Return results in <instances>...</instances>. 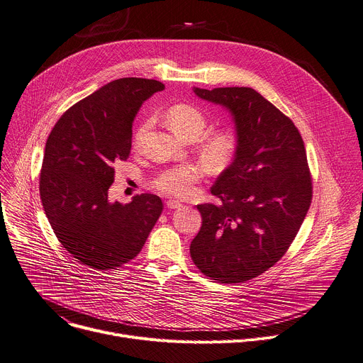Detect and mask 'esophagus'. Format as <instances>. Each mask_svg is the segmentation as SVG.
<instances>
[{
    "label": "esophagus",
    "mask_w": 363,
    "mask_h": 363,
    "mask_svg": "<svg viewBox=\"0 0 363 363\" xmlns=\"http://www.w3.org/2000/svg\"><path fill=\"white\" fill-rule=\"evenodd\" d=\"M167 207L171 208V210H175V208H181L182 207V203L178 201V200H168L167 201Z\"/></svg>",
    "instance_id": "obj_1"
}]
</instances>
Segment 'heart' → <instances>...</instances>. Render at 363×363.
<instances>
[{
    "label": "heart",
    "mask_w": 363,
    "mask_h": 363,
    "mask_svg": "<svg viewBox=\"0 0 363 363\" xmlns=\"http://www.w3.org/2000/svg\"><path fill=\"white\" fill-rule=\"evenodd\" d=\"M168 125L174 133L184 140L199 139L206 130L207 118L204 113L191 104H175L164 114ZM150 127V121H145L135 136V145L139 146L146 131ZM200 152L204 160L213 168H224L233 160L238 152V139L232 130L214 128L207 131L201 139ZM203 169L196 164L185 163L179 167L160 171L152 181V185L159 192L168 195H186L192 189V185L203 179Z\"/></svg>",
    "instance_id": "1"
}]
</instances>
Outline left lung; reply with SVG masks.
<instances>
[{
  "mask_svg": "<svg viewBox=\"0 0 363 363\" xmlns=\"http://www.w3.org/2000/svg\"><path fill=\"white\" fill-rule=\"evenodd\" d=\"M194 92L232 113L238 152L211 186L220 203L196 206L203 225L191 257L214 281L245 282L275 265L307 216L313 181L304 142L292 120L252 88Z\"/></svg>",
  "mask_w": 363,
  "mask_h": 363,
  "instance_id": "left-lung-1",
  "label": "left lung"
}]
</instances>
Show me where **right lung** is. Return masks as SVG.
<instances>
[{"mask_svg": "<svg viewBox=\"0 0 363 363\" xmlns=\"http://www.w3.org/2000/svg\"><path fill=\"white\" fill-rule=\"evenodd\" d=\"M164 85L120 78L63 113L46 142L40 199L60 245L84 265L107 271L135 259L163 204L157 195L108 201L114 164L131 149V127L143 101Z\"/></svg>", "mask_w": 363, "mask_h": 363, "instance_id": "1", "label": "right lung"}]
</instances>
